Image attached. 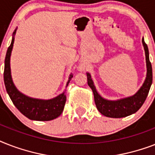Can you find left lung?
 Here are the masks:
<instances>
[{"instance_id":"left-lung-1","label":"left lung","mask_w":155,"mask_h":155,"mask_svg":"<svg viewBox=\"0 0 155 155\" xmlns=\"http://www.w3.org/2000/svg\"><path fill=\"white\" fill-rule=\"evenodd\" d=\"M142 42L144 47L145 54H146L147 76H146L144 83L142 84V87H140L139 90L134 95H133L131 97L122 98V99L116 100V101L104 99L97 92L90 73H86L87 78V84L91 87L93 92L96 106L102 115L113 118L125 117L136 113L144 104L152 84L153 73H152L151 63L150 62L148 47L145 42L144 38H142Z\"/></svg>"}]
</instances>
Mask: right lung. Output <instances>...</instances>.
<instances>
[{
	"mask_svg": "<svg viewBox=\"0 0 155 155\" xmlns=\"http://www.w3.org/2000/svg\"><path fill=\"white\" fill-rule=\"evenodd\" d=\"M17 29L13 31V38L10 46L8 47L6 52L5 59V69H4V82L5 85L6 91L10 97L11 101L16 108L22 113L26 117L34 120H51L55 119L62 114L66 103V89H64L61 94L52 99L43 100L33 98L23 94L13 84L10 69V57L13 43H14V36H15ZM72 74H70L68 81L67 82L66 87L70 83Z\"/></svg>",
	"mask_w": 155,
	"mask_h": 155,
	"instance_id": "obj_1",
	"label": "right lung"
}]
</instances>
